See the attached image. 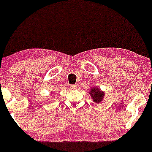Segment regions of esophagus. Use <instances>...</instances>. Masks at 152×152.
I'll return each instance as SVG.
<instances>
[{"instance_id":"34e87169","label":"esophagus","mask_w":152,"mask_h":152,"mask_svg":"<svg viewBox=\"0 0 152 152\" xmlns=\"http://www.w3.org/2000/svg\"><path fill=\"white\" fill-rule=\"evenodd\" d=\"M70 88H71V89H77V86H76L75 85H71V86H70Z\"/></svg>"}]
</instances>
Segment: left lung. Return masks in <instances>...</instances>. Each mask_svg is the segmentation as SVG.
<instances>
[{"mask_svg": "<svg viewBox=\"0 0 152 152\" xmlns=\"http://www.w3.org/2000/svg\"><path fill=\"white\" fill-rule=\"evenodd\" d=\"M89 95L91 96V98H92L93 102L96 103H100L105 96V92L102 91L99 88L97 87H92L90 88V90L89 91Z\"/></svg>", "mask_w": 152, "mask_h": 152, "instance_id": "1", "label": "left lung"}]
</instances>
